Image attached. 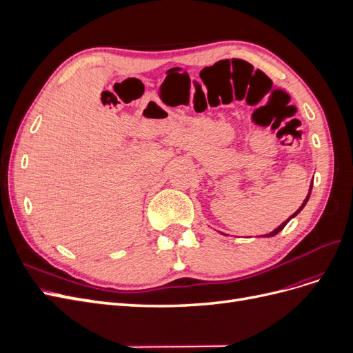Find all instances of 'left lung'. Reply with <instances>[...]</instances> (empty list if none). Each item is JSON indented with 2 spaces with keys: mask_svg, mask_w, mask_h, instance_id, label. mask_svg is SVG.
<instances>
[{
  "mask_svg": "<svg viewBox=\"0 0 353 353\" xmlns=\"http://www.w3.org/2000/svg\"><path fill=\"white\" fill-rule=\"evenodd\" d=\"M311 191H312V183H311V185H309V191H307V196H306V199L303 200V203H302V206L301 208H299L294 213H293V215L290 216V218H288V219H285L283 223H281V225H279V227H276L274 231H271V232H268V234H263V236H261V237H274L275 236V234H279L285 225H287V223H288V221H290V219H293L296 215H299V213H301V210L305 208V205H306V203H307V200H309V197H311Z\"/></svg>",
  "mask_w": 353,
  "mask_h": 353,
  "instance_id": "left-lung-1",
  "label": "left lung"
}]
</instances>
